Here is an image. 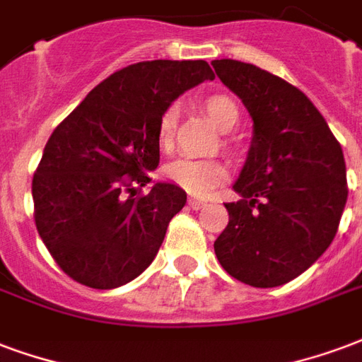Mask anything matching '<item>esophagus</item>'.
Wrapping results in <instances>:
<instances>
[{
    "instance_id": "1",
    "label": "esophagus",
    "mask_w": 362,
    "mask_h": 362,
    "mask_svg": "<svg viewBox=\"0 0 362 362\" xmlns=\"http://www.w3.org/2000/svg\"><path fill=\"white\" fill-rule=\"evenodd\" d=\"M188 205H189V207H192V209H194V211H197V209L205 207L207 203L203 202V199H195V197H192V199H188Z\"/></svg>"
}]
</instances>
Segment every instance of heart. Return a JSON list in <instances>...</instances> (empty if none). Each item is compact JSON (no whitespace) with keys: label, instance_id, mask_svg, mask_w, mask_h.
Wrapping results in <instances>:
<instances>
[{"label":"heart","instance_id":"obj_1","mask_svg":"<svg viewBox=\"0 0 362 362\" xmlns=\"http://www.w3.org/2000/svg\"><path fill=\"white\" fill-rule=\"evenodd\" d=\"M203 111L221 132L234 130L240 122V107L226 93H213L203 99ZM176 124H178V105L170 103L163 109V113L159 115V120H157L155 138H157L160 149H170ZM163 173H165V178L173 182L174 186H178L192 195H199V197L211 194L228 178L226 167L216 159H176L170 160Z\"/></svg>","mask_w":362,"mask_h":362}]
</instances>
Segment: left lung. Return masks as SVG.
I'll return each instance as SVG.
<instances>
[{
  "label": "left lung",
  "instance_id": "1",
  "mask_svg": "<svg viewBox=\"0 0 362 362\" xmlns=\"http://www.w3.org/2000/svg\"><path fill=\"white\" fill-rule=\"evenodd\" d=\"M222 84L253 119V141L226 203L228 226L215 253L230 276L276 288L309 269L338 232L347 202L344 151L296 86L255 65L216 59Z\"/></svg>",
  "mask_w": 362,
  "mask_h": 362
}]
</instances>
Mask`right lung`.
I'll use <instances>...</instances> for the list:
<instances>
[{
    "instance_id": "add662e5",
    "label": "right lung",
    "mask_w": 362,
    "mask_h": 362,
    "mask_svg": "<svg viewBox=\"0 0 362 362\" xmlns=\"http://www.w3.org/2000/svg\"><path fill=\"white\" fill-rule=\"evenodd\" d=\"M207 61H141L93 88L45 144L32 178L34 222L59 269L95 290H113L151 264L186 192L138 186L159 165L163 109L213 80Z\"/></svg>"
}]
</instances>
